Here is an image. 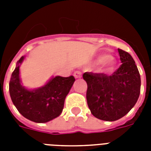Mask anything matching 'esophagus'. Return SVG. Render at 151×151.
<instances>
[{
    "instance_id": "34e87169",
    "label": "esophagus",
    "mask_w": 151,
    "mask_h": 151,
    "mask_svg": "<svg viewBox=\"0 0 151 151\" xmlns=\"http://www.w3.org/2000/svg\"><path fill=\"white\" fill-rule=\"evenodd\" d=\"M81 74H82V73H81L80 70H77V71H75L74 73H73V76H74L76 78H81Z\"/></svg>"
}]
</instances>
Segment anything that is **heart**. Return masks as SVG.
I'll return each mask as SVG.
<instances>
[{"instance_id":"obj_1","label":"heart","mask_w":151,"mask_h":151,"mask_svg":"<svg viewBox=\"0 0 151 151\" xmlns=\"http://www.w3.org/2000/svg\"><path fill=\"white\" fill-rule=\"evenodd\" d=\"M98 63H106L109 68H113L115 65V62L114 59H110V55L108 54H102L97 58Z\"/></svg>"}]
</instances>
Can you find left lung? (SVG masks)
I'll return each instance as SVG.
<instances>
[{"instance_id":"obj_1","label":"left lung","mask_w":151,"mask_h":151,"mask_svg":"<svg viewBox=\"0 0 151 151\" xmlns=\"http://www.w3.org/2000/svg\"><path fill=\"white\" fill-rule=\"evenodd\" d=\"M122 65L111 75L85 72L83 79L88 85V108L98 119L114 122L131 110L140 93L141 80L131 55L117 49Z\"/></svg>"}]
</instances>
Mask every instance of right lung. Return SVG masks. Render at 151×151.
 I'll return each instance as SVG.
<instances>
[{
  "mask_svg": "<svg viewBox=\"0 0 151 151\" xmlns=\"http://www.w3.org/2000/svg\"><path fill=\"white\" fill-rule=\"evenodd\" d=\"M24 57L16 63L9 82V92L13 104L24 117L37 123H45L60 115L64 101L75 78L73 76L52 78L45 86L29 91L22 87L19 79V65Z\"/></svg>",
  "mask_w": 151,
  "mask_h": 151,
  "instance_id": "right-lung-1",
  "label": "right lung"
}]
</instances>
